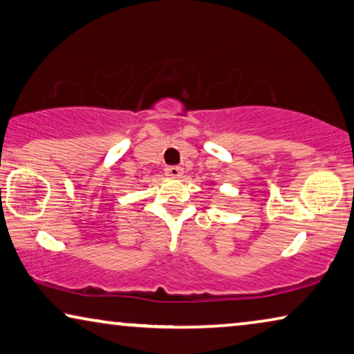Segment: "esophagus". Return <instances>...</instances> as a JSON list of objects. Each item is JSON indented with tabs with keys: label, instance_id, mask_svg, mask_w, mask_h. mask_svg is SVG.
<instances>
[{
	"label": "esophagus",
	"instance_id": "esophagus-1",
	"mask_svg": "<svg viewBox=\"0 0 354 354\" xmlns=\"http://www.w3.org/2000/svg\"><path fill=\"white\" fill-rule=\"evenodd\" d=\"M166 176L172 177V178H180V177H183V169L180 166H167Z\"/></svg>",
	"mask_w": 354,
	"mask_h": 354
}]
</instances>
